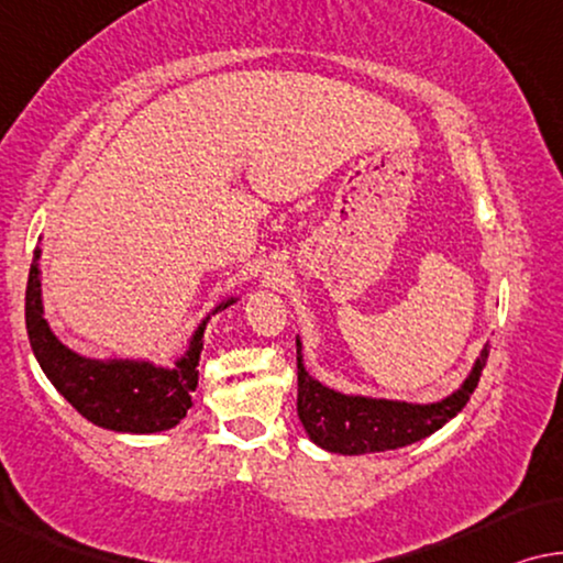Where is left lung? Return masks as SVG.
Segmentation results:
<instances>
[{
    "label": "left lung",
    "mask_w": 563,
    "mask_h": 563,
    "mask_svg": "<svg viewBox=\"0 0 563 563\" xmlns=\"http://www.w3.org/2000/svg\"><path fill=\"white\" fill-rule=\"evenodd\" d=\"M298 350V418L303 423L316 446L331 454L357 456L372 451H390L416 443L437 433L443 423L451 421L466 402L479 383L482 369L487 364L489 344L479 352L477 362L459 390L437 402H406L367 398V395H344L331 390L306 372L300 339Z\"/></svg>",
    "instance_id": "1"
}]
</instances>
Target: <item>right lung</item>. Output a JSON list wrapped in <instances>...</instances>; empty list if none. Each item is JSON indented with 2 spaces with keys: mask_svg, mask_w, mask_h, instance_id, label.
Segmentation results:
<instances>
[{
  "mask_svg": "<svg viewBox=\"0 0 563 563\" xmlns=\"http://www.w3.org/2000/svg\"><path fill=\"white\" fill-rule=\"evenodd\" d=\"M227 298L211 313L232 306ZM211 313L194 331L186 352L173 367L147 360H89L68 350L43 316L41 247H35L25 292V323L30 346L55 390L86 421L120 433H157L184 421L191 408V393L199 385L203 331Z\"/></svg>",
  "mask_w": 563,
  "mask_h": 563,
  "instance_id": "obj_1",
  "label": "right lung"
}]
</instances>
